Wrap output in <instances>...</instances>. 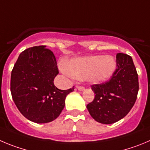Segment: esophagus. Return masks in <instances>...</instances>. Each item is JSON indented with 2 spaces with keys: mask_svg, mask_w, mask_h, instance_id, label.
I'll use <instances>...</instances> for the list:
<instances>
[{
  "mask_svg": "<svg viewBox=\"0 0 150 150\" xmlns=\"http://www.w3.org/2000/svg\"><path fill=\"white\" fill-rule=\"evenodd\" d=\"M76 89H78V91H81H81H83V90H84V87H83V86H76Z\"/></svg>",
  "mask_w": 150,
  "mask_h": 150,
  "instance_id": "1",
  "label": "esophagus"
}]
</instances>
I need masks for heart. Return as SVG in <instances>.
Listing matches in <instances>:
<instances>
[{
	"label": "heart",
	"instance_id": "b5f03b06",
	"mask_svg": "<svg viewBox=\"0 0 150 150\" xmlns=\"http://www.w3.org/2000/svg\"><path fill=\"white\" fill-rule=\"evenodd\" d=\"M117 67L113 56L89 55L73 58L67 63L62 64L63 72L70 78H83L91 83H102L112 77Z\"/></svg>",
	"mask_w": 150,
	"mask_h": 150
}]
</instances>
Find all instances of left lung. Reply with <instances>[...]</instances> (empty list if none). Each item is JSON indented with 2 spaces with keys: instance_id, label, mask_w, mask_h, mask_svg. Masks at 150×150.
Wrapping results in <instances>:
<instances>
[{
  "instance_id": "left-lung-1",
  "label": "left lung",
  "mask_w": 150,
  "mask_h": 150,
  "mask_svg": "<svg viewBox=\"0 0 150 150\" xmlns=\"http://www.w3.org/2000/svg\"><path fill=\"white\" fill-rule=\"evenodd\" d=\"M117 69L107 83L92 86L95 98L86 108L92 118L103 124L122 119L132 108L138 92V77L132 58L116 54Z\"/></svg>"
}]
</instances>
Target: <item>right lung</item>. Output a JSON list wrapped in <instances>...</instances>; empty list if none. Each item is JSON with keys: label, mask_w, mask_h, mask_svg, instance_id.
<instances>
[{"label": "right lung", "mask_w": 150, "mask_h": 150, "mask_svg": "<svg viewBox=\"0 0 150 150\" xmlns=\"http://www.w3.org/2000/svg\"><path fill=\"white\" fill-rule=\"evenodd\" d=\"M58 74L52 52L46 46L31 47L20 54L11 74L12 99L26 118L37 124L51 122L65 106L67 90L58 89L54 79Z\"/></svg>", "instance_id": "add662e5"}]
</instances>
